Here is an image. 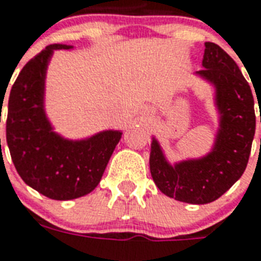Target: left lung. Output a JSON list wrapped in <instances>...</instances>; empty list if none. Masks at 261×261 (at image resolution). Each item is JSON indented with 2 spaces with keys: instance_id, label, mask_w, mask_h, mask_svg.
Returning a JSON list of instances; mask_svg holds the SVG:
<instances>
[{
  "instance_id": "1",
  "label": "left lung",
  "mask_w": 261,
  "mask_h": 261,
  "mask_svg": "<svg viewBox=\"0 0 261 261\" xmlns=\"http://www.w3.org/2000/svg\"><path fill=\"white\" fill-rule=\"evenodd\" d=\"M202 66L195 74L214 87V104L219 115L211 150L199 159L169 164L153 137L149 161L159 190L191 204L214 202L243 176L256 128L253 94L237 63L218 44L206 42Z\"/></svg>"
}]
</instances>
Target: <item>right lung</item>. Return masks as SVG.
<instances>
[{"instance_id":"add662e5","label":"right lung","mask_w":261,"mask_h":261,"mask_svg":"<svg viewBox=\"0 0 261 261\" xmlns=\"http://www.w3.org/2000/svg\"><path fill=\"white\" fill-rule=\"evenodd\" d=\"M50 44L22 67L10 89L6 143L14 168L25 184L55 200H70L97 187L122 131L104 130L84 139L58 133L44 110L46 73L55 50Z\"/></svg>"}]
</instances>
